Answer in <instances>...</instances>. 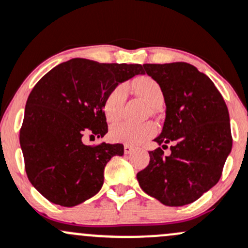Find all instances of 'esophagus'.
Returning a JSON list of instances; mask_svg holds the SVG:
<instances>
[{"label": "esophagus", "instance_id": "obj_1", "mask_svg": "<svg viewBox=\"0 0 248 248\" xmlns=\"http://www.w3.org/2000/svg\"><path fill=\"white\" fill-rule=\"evenodd\" d=\"M124 153H126V155H129V153H132L133 147H131V146H128V145H124Z\"/></svg>", "mask_w": 248, "mask_h": 248}]
</instances>
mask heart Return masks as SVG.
Listing matches in <instances>:
<instances>
[{
	"label": "heart",
	"mask_w": 248,
	"mask_h": 248,
	"mask_svg": "<svg viewBox=\"0 0 248 248\" xmlns=\"http://www.w3.org/2000/svg\"><path fill=\"white\" fill-rule=\"evenodd\" d=\"M134 90L142 98L152 106H157L164 100L163 91L155 79L150 77L138 78L133 82ZM127 97L126 84H117L108 93L103 101V113L109 122H115L122 114L124 101ZM157 127L152 122L144 124H131V122H119L110 128V139L122 144L137 146L142 144L155 134Z\"/></svg>",
	"instance_id": "heart-1"
}]
</instances>
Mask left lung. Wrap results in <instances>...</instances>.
<instances>
[{
	"mask_svg": "<svg viewBox=\"0 0 248 248\" xmlns=\"http://www.w3.org/2000/svg\"><path fill=\"white\" fill-rule=\"evenodd\" d=\"M144 74L163 91L165 121L155 139L150 164L138 172L139 186L150 196L170 207L199 200L215 186L232 151L228 108L209 77L187 62L144 64Z\"/></svg>",
	"mask_w": 248,
	"mask_h": 248,
	"instance_id": "left-lung-1",
	"label": "left lung"
}]
</instances>
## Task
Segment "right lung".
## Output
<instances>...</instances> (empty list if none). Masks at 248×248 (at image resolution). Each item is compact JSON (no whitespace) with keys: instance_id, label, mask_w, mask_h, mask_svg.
I'll use <instances>...</instances> for the list:
<instances>
[{"instance_id":"add662e5","label":"right lung","mask_w":248,"mask_h":248,"mask_svg":"<svg viewBox=\"0 0 248 248\" xmlns=\"http://www.w3.org/2000/svg\"><path fill=\"white\" fill-rule=\"evenodd\" d=\"M142 74L140 64L74 58L36 83L26 103L20 146L28 179L49 202L75 207L100 191L107 163L124 155V145L87 146L83 139L106 135L104 98L119 83Z\"/></svg>"}]
</instances>
